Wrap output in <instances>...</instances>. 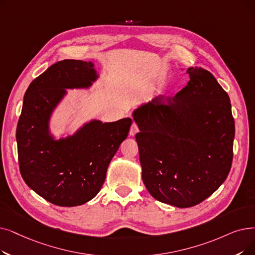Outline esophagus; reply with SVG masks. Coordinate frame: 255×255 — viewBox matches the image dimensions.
Returning a JSON list of instances; mask_svg holds the SVG:
<instances>
[{
	"instance_id": "34e87169",
	"label": "esophagus",
	"mask_w": 255,
	"mask_h": 255,
	"mask_svg": "<svg viewBox=\"0 0 255 255\" xmlns=\"http://www.w3.org/2000/svg\"><path fill=\"white\" fill-rule=\"evenodd\" d=\"M138 132V127H137V125L135 124V123H133L131 125V128H130V131H129V135L130 136H133V135H135L136 133Z\"/></svg>"
}]
</instances>
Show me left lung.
<instances>
[{
    "mask_svg": "<svg viewBox=\"0 0 255 255\" xmlns=\"http://www.w3.org/2000/svg\"><path fill=\"white\" fill-rule=\"evenodd\" d=\"M186 74L190 81L176 96L132 113L143 183L156 200L180 208L202 202L225 181L235 139L227 93L204 69Z\"/></svg>",
    "mask_w": 255,
    "mask_h": 255,
    "instance_id": "obj_1",
    "label": "left lung"
}]
</instances>
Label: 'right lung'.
<instances>
[{"label":"right lung","instance_id":"add662e5","mask_svg":"<svg viewBox=\"0 0 255 255\" xmlns=\"http://www.w3.org/2000/svg\"><path fill=\"white\" fill-rule=\"evenodd\" d=\"M92 61L65 59L51 65L26 91L16 127L20 175L47 201L59 206L88 202L100 192L107 168L126 139L132 120H93L73 135L55 139L50 119L65 90L88 88L98 79Z\"/></svg>","mask_w":255,"mask_h":255}]
</instances>
